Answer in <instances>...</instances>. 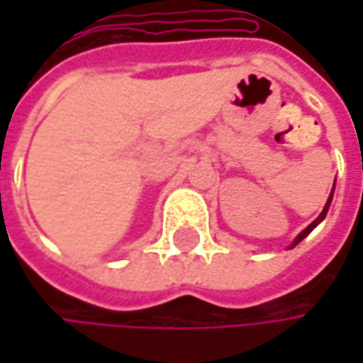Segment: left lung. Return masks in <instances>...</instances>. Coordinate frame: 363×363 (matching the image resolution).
Here are the masks:
<instances>
[{"mask_svg":"<svg viewBox=\"0 0 363 363\" xmlns=\"http://www.w3.org/2000/svg\"><path fill=\"white\" fill-rule=\"evenodd\" d=\"M334 184H336V181H334ZM332 195H334V186H332V191H330V197H328V201H326V206H324V210H322V214H320V216H318V218H315V220H313V223H311L307 229H303V231H301V233L294 238V242L290 244V248H294L296 244H301V242H303V240H305V238H307V235H309V233H311V231H313V229H315V227H318V225H320V223L326 218L328 210H330V203H332Z\"/></svg>","mask_w":363,"mask_h":363,"instance_id":"left-lung-1","label":"left lung"}]
</instances>
